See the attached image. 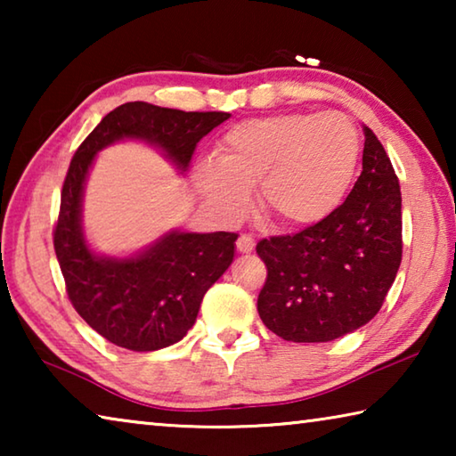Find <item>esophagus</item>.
<instances>
[{"label": "esophagus", "mask_w": 456, "mask_h": 456, "mask_svg": "<svg viewBox=\"0 0 456 456\" xmlns=\"http://www.w3.org/2000/svg\"><path fill=\"white\" fill-rule=\"evenodd\" d=\"M253 247H256V241H253L251 235L241 233L237 237V251L239 253H249V251H253Z\"/></svg>", "instance_id": "34e87169"}]
</instances>
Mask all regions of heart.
<instances>
[{
    "instance_id": "heart-1",
    "label": "heart",
    "mask_w": 456,
    "mask_h": 456,
    "mask_svg": "<svg viewBox=\"0 0 456 456\" xmlns=\"http://www.w3.org/2000/svg\"><path fill=\"white\" fill-rule=\"evenodd\" d=\"M200 183L227 217H239L257 184L259 211L281 227L315 225L334 213L356 175L360 134L339 112L280 114L241 122L217 144Z\"/></svg>"
}]
</instances>
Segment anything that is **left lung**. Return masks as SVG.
<instances>
[{"label":"left lung","instance_id":"left-lung-1","mask_svg":"<svg viewBox=\"0 0 456 456\" xmlns=\"http://www.w3.org/2000/svg\"><path fill=\"white\" fill-rule=\"evenodd\" d=\"M362 173L326 219L261 239L267 280L257 297L265 326L288 342H331L380 312L403 261V197L376 134L364 126Z\"/></svg>","mask_w":456,"mask_h":456}]
</instances>
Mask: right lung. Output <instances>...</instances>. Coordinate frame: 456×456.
I'll use <instances>...</instances> for the list:
<instances>
[{"label": "right lung", "mask_w": 456, "mask_h": 456, "mask_svg": "<svg viewBox=\"0 0 456 456\" xmlns=\"http://www.w3.org/2000/svg\"><path fill=\"white\" fill-rule=\"evenodd\" d=\"M229 117L126 102L108 112L76 151L61 187L53 249L74 310L114 346L152 352L187 336L207 289L233 261L237 233L171 231L134 257L96 256L82 233V192L92 160L108 144L141 138L187 171L197 142Z\"/></svg>", "instance_id": "1"}]
</instances>
